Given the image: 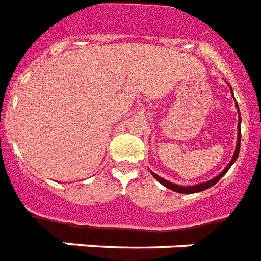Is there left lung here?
Masks as SVG:
<instances>
[{"instance_id": "obj_1", "label": "left lung", "mask_w": 261, "mask_h": 261, "mask_svg": "<svg viewBox=\"0 0 261 261\" xmlns=\"http://www.w3.org/2000/svg\"><path fill=\"white\" fill-rule=\"evenodd\" d=\"M230 87V86H229ZM232 89V87H230ZM233 93V91H232ZM233 98H234V95H233ZM236 109L237 112H239V125H237V144H236V149H234V155H233L232 160L229 162V164L226 167H225V170L221 172L220 175H217L216 178L210 179V180H207V182H203V183H199V185H194V186H180V185H176V183H172V182H168V180H166V179L160 178L159 175H156L155 172H152L151 174L152 176L158 180L159 183H162L163 186H166L167 189L172 190V191H175V193H180V194H194V193H199V191H203V190L206 189H210L212 186H214L218 180H220L222 176H224L226 172L229 171V168L232 167V164L234 163L237 160V158H239V153H240V145H241V116H240V109H239V105H237L236 102Z\"/></svg>"}]
</instances>
